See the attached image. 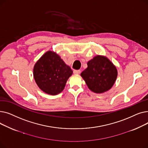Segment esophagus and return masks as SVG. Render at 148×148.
<instances>
[{
  "label": "esophagus",
  "mask_w": 148,
  "mask_h": 148,
  "mask_svg": "<svg viewBox=\"0 0 148 148\" xmlns=\"http://www.w3.org/2000/svg\"><path fill=\"white\" fill-rule=\"evenodd\" d=\"M80 70H74L73 71V73L74 74H79L80 73Z\"/></svg>",
  "instance_id": "34e87169"
}]
</instances>
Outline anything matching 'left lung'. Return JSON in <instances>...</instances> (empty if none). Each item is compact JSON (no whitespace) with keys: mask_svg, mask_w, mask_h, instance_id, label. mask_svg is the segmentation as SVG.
Segmentation results:
<instances>
[{"mask_svg":"<svg viewBox=\"0 0 148 148\" xmlns=\"http://www.w3.org/2000/svg\"><path fill=\"white\" fill-rule=\"evenodd\" d=\"M118 71L107 58L97 56L88 62V68L81 73L90 90L98 94L109 90L114 83Z\"/></svg>","mask_w":148,"mask_h":148,"instance_id":"8db88e82","label":"left lung"}]
</instances>
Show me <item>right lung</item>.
<instances>
[{
	"label": "right lung",
	"mask_w": 148,
	"mask_h": 148,
	"mask_svg": "<svg viewBox=\"0 0 148 148\" xmlns=\"http://www.w3.org/2000/svg\"><path fill=\"white\" fill-rule=\"evenodd\" d=\"M73 71L55 53L46 52L34 66L35 80L42 91L57 95L64 90Z\"/></svg>",
	"instance_id": "obj_1"
}]
</instances>
